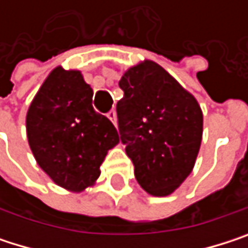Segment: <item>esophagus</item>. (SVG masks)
<instances>
[{
	"label": "esophagus",
	"instance_id": "34e87169",
	"mask_svg": "<svg viewBox=\"0 0 248 248\" xmlns=\"http://www.w3.org/2000/svg\"><path fill=\"white\" fill-rule=\"evenodd\" d=\"M108 118H109V119H110V121L113 122V124L116 126V122H118V119H116V112H115L113 109L108 112Z\"/></svg>",
	"mask_w": 248,
	"mask_h": 248
}]
</instances>
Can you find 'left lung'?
Instances as JSON below:
<instances>
[{"instance_id":"8db88e82","label":"left lung","mask_w":248,"mask_h":248,"mask_svg":"<svg viewBox=\"0 0 248 248\" xmlns=\"http://www.w3.org/2000/svg\"><path fill=\"white\" fill-rule=\"evenodd\" d=\"M119 87L118 129L136 181L152 195H170L194 168L202 136L201 109L154 62L129 69Z\"/></svg>"}]
</instances>
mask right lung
<instances>
[{
    "mask_svg": "<svg viewBox=\"0 0 248 248\" xmlns=\"http://www.w3.org/2000/svg\"><path fill=\"white\" fill-rule=\"evenodd\" d=\"M93 90L80 72L54 69L27 113L30 148L56 184L81 191L100 175V165L119 142L113 124L92 106Z\"/></svg>",
    "mask_w": 248,
    "mask_h": 248,
    "instance_id": "1",
    "label": "right lung"
}]
</instances>
